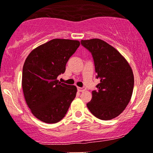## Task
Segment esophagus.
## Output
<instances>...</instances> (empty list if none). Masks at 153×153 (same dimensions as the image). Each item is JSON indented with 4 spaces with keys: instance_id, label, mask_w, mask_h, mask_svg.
Returning a JSON list of instances; mask_svg holds the SVG:
<instances>
[{
    "instance_id": "esophagus-1",
    "label": "esophagus",
    "mask_w": 153,
    "mask_h": 153,
    "mask_svg": "<svg viewBox=\"0 0 153 153\" xmlns=\"http://www.w3.org/2000/svg\"><path fill=\"white\" fill-rule=\"evenodd\" d=\"M78 91H80V92H82V91H85V87H78Z\"/></svg>"
}]
</instances>
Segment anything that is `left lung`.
I'll return each mask as SVG.
<instances>
[{
	"label": "left lung",
	"mask_w": 153,
	"mask_h": 153,
	"mask_svg": "<svg viewBox=\"0 0 153 153\" xmlns=\"http://www.w3.org/2000/svg\"><path fill=\"white\" fill-rule=\"evenodd\" d=\"M81 44L92 55L100 82L87 103L96 117L109 120L123 113L131 98L134 78L129 63L118 51L102 40H82Z\"/></svg>",
	"instance_id": "left-lung-1"
}]
</instances>
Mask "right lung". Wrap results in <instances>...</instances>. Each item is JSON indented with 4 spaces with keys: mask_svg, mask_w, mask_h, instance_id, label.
Listing matches in <instances>:
<instances>
[{
    "mask_svg": "<svg viewBox=\"0 0 153 153\" xmlns=\"http://www.w3.org/2000/svg\"><path fill=\"white\" fill-rule=\"evenodd\" d=\"M78 40L53 39L32 50L22 71L24 98L33 115L44 123L62 120L76 96L77 87L60 82L69 58L80 46Z\"/></svg>",
    "mask_w": 153,
    "mask_h": 153,
    "instance_id": "obj_1",
    "label": "right lung"
}]
</instances>
